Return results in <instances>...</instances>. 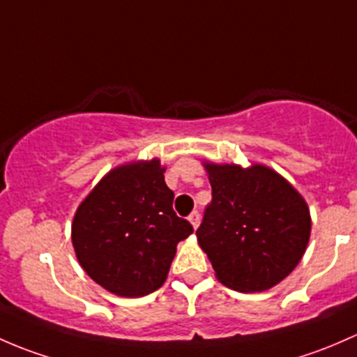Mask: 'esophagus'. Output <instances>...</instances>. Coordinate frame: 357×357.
Masks as SVG:
<instances>
[{
  "label": "esophagus",
  "mask_w": 357,
  "mask_h": 357,
  "mask_svg": "<svg viewBox=\"0 0 357 357\" xmlns=\"http://www.w3.org/2000/svg\"><path fill=\"white\" fill-rule=\"evenodd\" d=\"M199 220H201V216H199V213H197V211H192L189 215V222H190V225L194 227V229H197V227H199Z\"/></svg>",
  "instance_id": "1"
}]
</instances>
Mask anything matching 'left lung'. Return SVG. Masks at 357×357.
<instances>
[{
    "instance_id": "obj_1",
    "label": "left lung",
    "mask_w": 357,
    "mask_h": 357,
    "mask_svg": "<svg viewBox=\"0 0 357 357\" xmlns=\"http://www.w3.org/2000/svg\"><path fill=\"white\" fill-rule=\"evenodd\" d=\"M203 165L213 199L196 237L216 278L238 292L275 287L306 252L311 235L307 203L266 165Z\"/></svg>"
}]
</instances>
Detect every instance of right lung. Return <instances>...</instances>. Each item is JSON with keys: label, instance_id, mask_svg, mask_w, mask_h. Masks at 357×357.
Masks as SVG:
<instances>
[{"label": "right lung", "instance_id": "1", "mask_svg": "<svg viewBox=\"0 0 357 357\" xmlns=\"http://www.w3.org/2000/svg\"><path fill=\"white\" fill-rule=\"evenodd\" d=\"M158 158L109 170L84 197L72 222L80 266L120 297H142L165 284L177 244L192 225L174 211Z\"/></svg>", "mask_w": 357, "mask_h": 357}]
</instances>
